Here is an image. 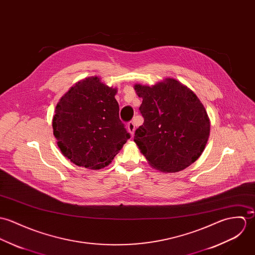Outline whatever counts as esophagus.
<instances>
[{
    "instance_id": "obj_1",
    "label": "esophagus",
    "mask_w": 255,
    "mask_h": 255,
    "mask_svg": "<svg viewBox=\"0 0 255 255\" xmlns=\"http://www.w3.org/2000/svg\"><path fill=\"white\" fill-rule=\"evenodd\" d=\"M127 129L128 131L131 133L132 137L134 136V133H135V124L133 121H130L128 124H127Z\"/></svg>"
}]
</instances>
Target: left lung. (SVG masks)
I'll return each instance as SVG.
<instances>
[{
    "label": "left lung",
    "mask_w": 255,
    "mask_h": 255,
    "mask_svg": "<svg viewBox=\"0 0 255 255\" xmlns=\"http://www.w3.org/2000/svg\"><path fill=\"white\" fill-rule=\"evenodd\" d=\"M143 123L134 141L148 163L162 172H178L194 163L209 137L204 107L188 87L168 78L152 87L137 84Z\"/></svg>",
    "instance_id": "obj_1"
}]
</instances>
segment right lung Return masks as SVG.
Returning <instances> with one entry per match:
<instances>
[{
    "label": "right lung",
    "instance_id": "right-lung-1",
    "mask_svg": "<svg viewBox=\"0 0 255 255\" xmlns=\"http://www.w3.org/2000/svg\"><path fill=\"white\" fill-rule=\"evenodd\" d=\"M116 89L98 77L70 88L59 100L53 119L57 144L70 161L91 169L104 168L130 139L119 118Z\"/></svg>",
    "mask_w": 255,
    "mask_h": 255
}]
</instances>
